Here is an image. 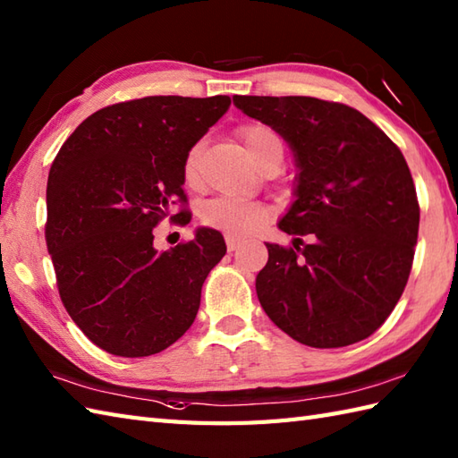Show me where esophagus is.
<instances>
[{
	"label": "esophagus",
	"mask_w": 458,
	"mask_h": 458,
	"mask_svg": "<svg viewBox=\"0 0 458 458\" xmlns=\"http://www.w3.org/2000/svg\"><path fill=\"white\" fill-rule=\"evenodd\" d=\"M242 244H244V240H240L236 236H226V248H228V251H234Z\"/></svg>",
	"instance_id": "obj_1"
}]
</instances>
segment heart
I'll return each instance as SVG.
<instances>
[{
  "mask_svg": "<svg viewBox=\"0 0 458 458\" xmlns=\"http://www.w3.org/2000/svg\"><path fill=\"white\" fill-rule=\"evenodd\" d=\"M240 138L248 155L256 163H259L269 148L281 145L277 133L261 123H250L246 128H242ZM200 157L202 143H194L182 163V177L189 187H197L200 182ZM200 218L207 226L230 232V234H251L269 220V208L259 202L218 197L204 204Z\"/></svg>",
  "mask_w": 458,
  "mask_h": 458,
  "instance_id": "obj_1",
  "label": "heart"
}]
</instances>
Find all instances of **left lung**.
<instances>
[{
    "instance_id": "obj_1",
    "label": "left lung",
    "mask_w": 458,
    "mask_h": 458,
    "mask_svg": "<svg viewBox=\"0 0 458 458\" xmlns=\"http://www.w3.org/2000/svg\"><path fill=\"white\" fill-rule=\"evenodd\" d=\"M295 155V200L279 220L310 244H266L261 307L297 343L340 348L374 335L410 277L420 202L400 148L346 104L310 96H234Z\"/></svg>"
}]
</instances>
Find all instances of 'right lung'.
Here are the masks:
<instances>
[{
  "label": "right lung",
  "mask_w": 458,
  "mask_h": 458,
  "mask_svg": "<svg viewBox=\"0 0 458 458\" xmlns=\"http://www.w3.org/2000/svg\"><path fill=\"white\" fill-rule=\"evenodd\" d=\"M230 108L228 96H148L94 112L51 165L45 238L63 305L96 346L157 354L187 333L200 289L226 254L218 230L199 228L167 251L153 228L187 204L182 163ZM187 224V208L173 214Z\"/></svg>",
  "instance_id": "1"
}]
</instances>
